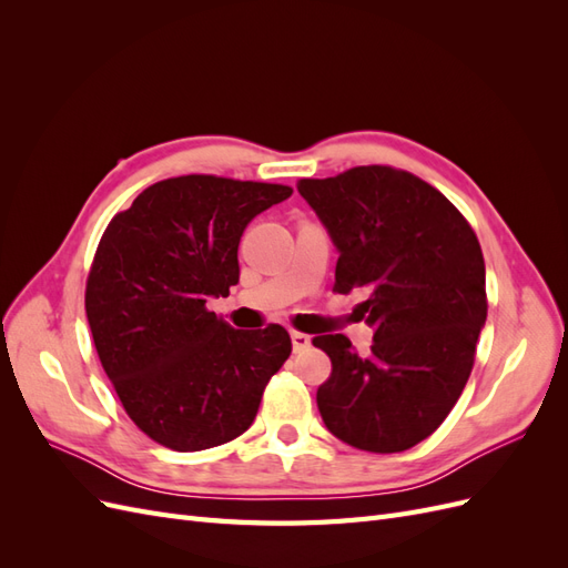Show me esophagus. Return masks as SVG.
<instances>
[{"mask_svg": "<svg viewBox=\"0 0 568 568\" xmlns=\"http://www.w3.org/2000/svg\"><path fill=\"white\" fill-rule=\"evenodd\" d=\"M291 343H294V351H305L311 348V336L303 334V332H291Z\"/></svg>", "mask_w": 568, "mask_h": 568, "instance_id": "34e87169", "label": "esophagus"}]
</instances>
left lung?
Returning <instances> with one entry per match:
<instances>
[{"mask_svg": "<svg viewBox=\"0 0 568 568\" xmlns=\"http://www.w3.org/2000/svg\"><path fill=\"white\" fill-rule=\"evenodd\" d=\"M338 248L336 294L365 288L367 357L343 334L315 336L332 359L317 388L329 432L367 453H403L432 436L459 400L486 324L480 244L436 186L390 165L298 180Z\"/></svg>", "mask_w": 568, "mask_h": 568, "instance_id": "obj_1", "label": "left lung"}]
</instances>
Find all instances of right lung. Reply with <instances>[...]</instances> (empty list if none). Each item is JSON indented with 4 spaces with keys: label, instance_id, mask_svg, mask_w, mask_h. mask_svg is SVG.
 <instances>
[{
    "label": "right lung",
    "instance_id": "1",
    "mask_svg": "<svg viewBox=\"0 0 568 568\" xmlns=\"http://www.w3.org/2000/svg\"><path fill=\"white\" fill-rule=\"evenodd\" d=\"M286 184L182 175L146 186L113 215L84 288L94 346L128 417L178 453L242 436L291 355L288 332L234 329L209 311L239 282L248 222Z\"/></svg>",
    "mask_w": 568,
    "mask_h": 568
}]
</instances>
